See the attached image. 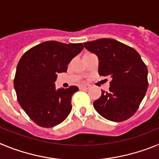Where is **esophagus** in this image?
I'll use <instances>...</instances> for the list:
<instances>
[{
    "label": "esophagus",
    "mask_w": 159,
    "mask_h": 159,
    "mask_svg": "<svg viewBox=\"0 0 159 159\" xmlns=\"http://www.w3.org/2000/svg\"><path fill=\"white\" fill-rule=\"evenodd\" d=\"M89 84H82L80 86V89H88V88H89Z\"/></svg>",
    "instance_id": "obj_1"
}]
</instances>
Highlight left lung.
Instances as JSON below:
<instances>
[{"mask_svg": "<svg viewBox=\"0 0 159 159\" xmlns=\"http://www.w3.org/2000/svg\"><path fill=\"white\" fill-rule=\"evenodd\" d=\"M84 44L99 58V75L111 78L109 92L102 91L94 107L108 120H127L139 107L147 92V65L133 48L113 39L102 38Z\"/></svg>", "mask_w": 159, "mask_h": 159, "instance_id": "1", "label": "left lung"}]
</instances>
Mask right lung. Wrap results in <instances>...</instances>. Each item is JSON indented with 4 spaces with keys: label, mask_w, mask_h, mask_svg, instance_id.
I'll list each match as a JSON object with an SVG mask.
<instances>
[{
    "label": "right lung",
    "mask_w": 159,
    "mask_h": 159,
    "mask_svg": "<svg viewBox=\"0 0 159 159\" xmlns=\"http://www.w3.org/2000/svg\"><path fill=\"white\" fill-rule=\"evenodd\" d=\"M83 48L82 43L46 41L28 50L19 60L13 81L17 101L38 126L55 127L71 112V97L78 87L56 90L55 82L57 73L66 72Z\"/></svg>",
    "instance_id": "1"
}]
</instances>
